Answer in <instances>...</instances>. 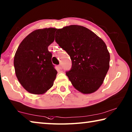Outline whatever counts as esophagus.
Masks as SVG:
<instances>
[{"mask_svg":"<svg viewBox=\"0 0 132 132\" xmlns=\"http://www.w3.org/2000/svg\"><path fill=\"white\" fill-rule=\"evenodd\" d=\"M59 69H62V65H61V64H59Z\"/></svg>","mask_w":132,"mask_h":132,"instance_id":"obj_1","label":"esophagus"}]
</instances>
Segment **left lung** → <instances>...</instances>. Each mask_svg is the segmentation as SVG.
I'll list each match as a JSON object with an SVG mask.
<instances>
[{
  "mask_svg": "<svg viewBox=\"0 0 132 132\" xmlns=\"http://www.w3.org/2000/svg\"><path fill=\"white\" fill-rule=\"evenodd\" d=\"M55 40L72 60V69L66 74L75 88L83 94L97 90L109 69L110 54L103 40L74 24L58 29Z\"/></svg>",
  "mask_w": 132,
  "mask_h": 132,
  "instance_id": "left-lung-1",
  "label": "left lung"
}]
</instances>
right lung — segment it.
<instances>
[{"instance_id":"right-lung-1","label":"right lung","mask_w":132,"mask_h":132,"mask_svg":"<svg viewBox=\"0 0 132 132\" xmlns=\"http://www.w3.org/2000/svg\"><path fill=\"white\" fill-rule=\"evenodd\" d=\"M53 28L37 29L23 40L14 57L16 76L23 87L35 95L45 93L53 85L57 70L48 46L55 40Z\"/></svg>"}]
</instances>
